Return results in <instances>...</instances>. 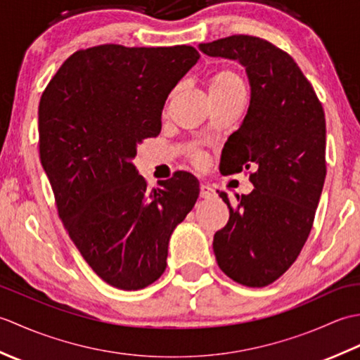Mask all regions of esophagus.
I'll use <instances>...</instances> for the list:
<instances>
[{
  "label": "esophagus",
  "mask_w": 360,
  "mask_h": 360,
  "mask_svg": "<svg viewBox=\"0 0 360 360\" xmlns=\"http://www.w3.org/2000/svg\"><path fill=\"white\" fill-rule=\"evenodd\" d=\"M200 196L202 198V200H210V198L217 196V192H215V188H212L210 186L202 184L200 187Z\"/></svg>",
  "instance_id": "esophagus-1"
}]
</instances>
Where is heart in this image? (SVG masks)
Instances as JSON below:
<instances>
[{
  "mask_svg": "<svg viewBox=\"0 0 360 360\" xmlns=\"http://www.w3.org/2000/svg\"><path fill=\"white\" fill-rule=\"evenodd\" d=\"M209 94L217 97L244 94V83L233 70L223 68L213 72L209 79Z\"/></svg>",
  "mask_w": 360,
  "mask_h": 360,
  "instance_id": "heart-1",
  "label": "heart"
}]
</instances>
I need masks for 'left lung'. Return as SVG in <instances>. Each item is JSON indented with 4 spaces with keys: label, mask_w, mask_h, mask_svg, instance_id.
I'll return each instance as SVG.
<instances>
[{
    "label": "left lung",
    "mask_w": 360,
    "mask_h": 360,
    "mask_svg": "<svg viewBox=\"0 0 360 360\" xmlns=\"http://www.w3.org/2000/svg\"><path fill=\"white\" fill-rule=\"evenodd\" d=\"M201 52L246 68L250 103L241 127L221 153L224 174L250 170L254 190L236 195L213 252L227 277L249 288L271 285L307 243L326 176L322 103L294 58L252 35L201 43Z\"/></svg>",
    "instance_id": "8db88e82"
}]
</instances>
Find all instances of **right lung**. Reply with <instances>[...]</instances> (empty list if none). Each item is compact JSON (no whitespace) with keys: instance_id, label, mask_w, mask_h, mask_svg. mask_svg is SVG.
<instances>
[{"instance_id":"1","label":"right lung","mask_w":360,"mask_h":360,"mask_svg":"<svg viewBox=\"0 0 360 360\" xmlns=\"http://www.w3.org/2000/svg\"><path fill=\"white\" fill-rule=\"evenodd\" d=\"M198 60L187 44L94 46L74 52L40 98V160L58 217L91 269L117 289H143L164 274L172 232L200 195L187 172L150 190L133 164Z\"/></svg>"}]
</instances>
